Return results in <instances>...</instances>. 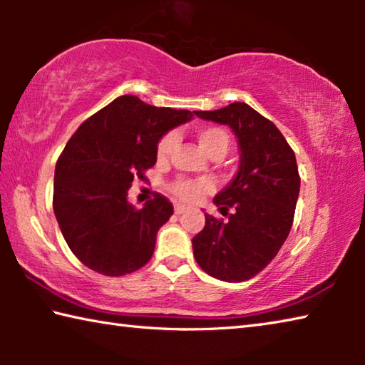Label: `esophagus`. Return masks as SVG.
I'll return each instance as SVG.
<instances>
[{
	"instance_id": "esophagus-1",
	"label": "esophagus",
	"mask_w": 365,
	"mask_h": 365,
	"mask_svg": "<svg viewBox=\"0 0 365 365\" xmlns=\"http://www.w3.org/2000/svg\"><path fill=\"white\" fill-rule=\"evenodd\" d=\"M174 209H175V214H183L185 211H187V206H183V205H175V206H174Z\"/></svg>"
}]
</instances>
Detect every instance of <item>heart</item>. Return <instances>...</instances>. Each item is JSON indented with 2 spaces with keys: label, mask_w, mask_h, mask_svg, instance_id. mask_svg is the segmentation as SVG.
Wrapping results in <instances>:
<instances>
[{
  "label": "heart",
  "mask_w": 365,
  "mask_h": 365,
  "mask_svg": "<svg viewBox=\"0 0 365 365\" xmlns=\"http://www.w3.org/2000/svg\"><path fill=\"white\" fill-rule=\"evenodd\" d=\"M196 140L197 143H200L201 150L205 151L207 156H214V154H220V156H224L228 150V145H230L228 133L224 130V128L214 127V125H205L197 128ZM175 146H177V135L175 133L164 135L158 143V158L160 160L168 159L170 154L174 153ZM211 190H212V185L207 180H187V178H183V180H178L172 185V193H174L177 197H180L182 201H187V202L197 201L202 195Z\"/></svg>",
  "instance_id": "1"
}]
</instances>
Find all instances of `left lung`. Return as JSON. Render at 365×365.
Masks as SVG:
<instances>
[{
    "label": "left lung",
    "mask_w": 365,
    "mask_h": 365,
    "mask_svg": "<svg viewBox=\"0 0 365 365\" xmlns=\"http://www.w3.org/2000/svg\"><path fill=\"white\" fill-rule=\"evenodd\" d=\"M195 114L232 128L240 164L214 197L220 212H233L227 222L205 212L206 225L191 240L193 255L214 279L250 280L277 256L292 230L301 185L294 153L279 128L246 103Z\"/></svg>",
    "instance_id": "left-lung-1"
}]
</instances>
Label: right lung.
Returning a JSON list of instances; mask_svg holds the SVG:
<instances>
[{
  "label": "right lung",
  "mask_w": 365,
  "mask_h": 365,
  "mask_svg": "<svg viewBox=\"0 0 365 365\" xmlns=\"http://www.w3.org/2000/svg\"><path fill=\"white\" fill-rule=\"evenodd\" d=\"M193 117L191 110L123 95L67 141L54 170L53 209L66 243L86 267L120 277L150 261L174 206L158 193L137 209L128 202V188L156 164L159 140Z\"/></svg>",
  "instance_id": "right-lung-1"
}]
</instances>
